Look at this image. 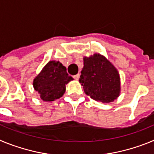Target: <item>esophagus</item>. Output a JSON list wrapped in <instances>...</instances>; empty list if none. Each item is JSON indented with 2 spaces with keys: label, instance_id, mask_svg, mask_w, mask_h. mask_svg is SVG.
I'll use <instances>...</instances> for the list:
<instances>
[{
  "label": "esophagus",
  "instance_id": "obj_1",
  "mask_svg": "<svg viewBox=\"0 0 154 154\" xmlns=\"http://www.w3.org/2000/svg\"><path fill=\"white\" fill-rule=\"evenodd\" d=\"M79 76H80L79 74L75 75H74V79L76 80H79Z\"/></svg>",
  "mask_w": 154,
  "mask_h": 154
}]
</instances>
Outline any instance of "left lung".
Instances as JSON below:
<instances>
[{
    "mask_svg": "<svg viewBox=\"0 0 154 154\" xmlns=\"http://www.w3.org/2000/svg\"><path fill=\"white\" fill-rule=\"evenodd\" d=\"M79 82L85 93L103 103L113 102L120 94V77L116 68L99 53L83 58Z\"/></svg>",
    "mask_w": 154,
    "mask_h": 154,
    "instance_id": "8db88e82",
    "label": "left lung"
}]
</instances>
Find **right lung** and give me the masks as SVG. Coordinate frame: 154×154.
<instances>
[{"label":"right lung","instance_id":"add662e5","mask_svg":"<svg viewBox=\"0 0 154 154\" xmlns=\"http://www.w3.org/2000/svg\"><path fill=\"white\" fill-rule=\"evenodd\" d=\"M72 80L59 61H49L34 79L33 87L43 101L52 102L63 96L66 85Z\"/></svg>","mask_w":154,"mask_h":154}]
</instances>
